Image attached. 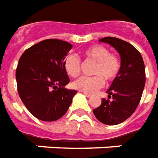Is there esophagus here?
Returning a JSON list of instances; mask_svg holds the SVG:
<instances>
[{"label": "esophagus", "instance_id": "esophagus-1", "mask_svg": "<svg viewBox=\"0 0 158 158\" xmlns=\"http://www.w3.org/2000/svg\"><path fill=\"white\" fill-rule=\"evenodd\" d=\"M83 94H84V95H85V96L87 97V98H91V97H92V95H91V94H89V93H83Z\"/></svg>", "mask_w": 158, "mask_h": 158}]
</instances>
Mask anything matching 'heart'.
<instances>
[{
    "instance_id": "1",
    "label": "heart",
    "mask_w": 158,
    "mask_h": 158,
    "mask_svg": "<svg viewBox=\"0 0 158 158\" xmlns=\"http://www.w3.org/2000/svg\"><path fill=\"white\" fill-rule=\"evenodd\" d=\"M85 60L94 62L92 73L94 77H82L72 83L75 89L82 93H93L103 87L104 80L112 81L119 73L121 63L118 56L110 54L108 48L103 45H93L82 53ZM65 72L71 77H77L81 72V60L75 55L66 56L63 63Z\"/></svg>"
}]
</instances>
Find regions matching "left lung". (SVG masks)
Wrapping results in <instances>:
<instances>
[{
    "instance_id": "obj_1",
    "label": "left lung",
    "mask_w": 158,
    "mask_h": 158,
    "mask_svg": "<svg viewBox=\"0 0 158 158\" xmlns=\"http://www.w3.org/2000/svg\"><path fill=\"white\" fill-rule=\"evenodd\" d=\"M99 41L109 44L118 51L121 67L107 91L108 97L112 95L113 100L103 98L101 105L93 111L101 123L115 125L131 117L140 103L146 82L145 65L140 53L130 43L113 37Z\"/></svg>"
}]
</instances>
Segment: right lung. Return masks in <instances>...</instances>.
I'll return each mask as SVG.
<instances>
[{
  "label": "right lung",
  "instance_id": "1",
  "mask_svg": "<svg viewBox=\"0 0 158 158\" xmlns=\"http://www.w3.org/2000/svg\"><path fill=\"white\" fill-rule=\"evenodd\" d=\"M72 48L60 40H45L26 49L16 71L18 92L27 110L43 121L65 114L77 93L65 88L70 82L64 60Z\"/></svg>",
  "mask_w": 158,
  "mask_h": 158
}]
</instances>
